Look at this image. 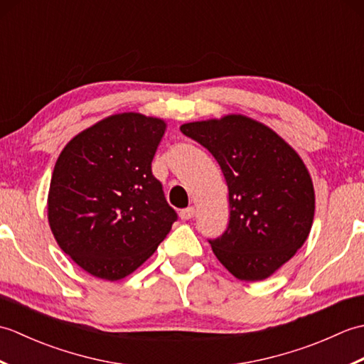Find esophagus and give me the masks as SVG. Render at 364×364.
<instances>
[{"label":"esophagus","instance_id":"esophagus-1","mask_svg":"<svg viewBox=\"0 0 364 364\" xmlns=\"http://www.w3.org/2000/svg\"><path fill=\"white\" fill-rule=\"evenodd\" d=\"M194 215H196V208H186V210H181L180 211V218L183 219V220H189V219H194Z\"/></svg>","mask_w":364,"mask_h":364}]
</instances>
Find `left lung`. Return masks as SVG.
Masks as SVG:
<instances>
[{
    "label": "left lung",
    "instance_id": "1",
    "mask_svg": "<svg viewBox=\"0 0 364 364\" xmlns=\"http://www.w3.org/2000/svg\"><path fill=\"white\" fill-rule=\"evenodd\" d=\"M180 129L210 150L228 186L230 223L210 241L214 255L237 280H266L311 231L316 197L304 159L272 128L244 114Z\"/></svg>",
    "mask_w": 364,
    "mask_h": 364
}]
</instances>
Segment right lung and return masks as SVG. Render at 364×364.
Listing matches in <instances>:
<instances>
[{"label": "right lung", "mask_w": 364, "mask_h": 364, "mask_svg": "<svg viewBox=\"0 0 364 364\" xmlns=\"http://www.w3.org/2000/svg\"><path fill=\"white\" fill-rule=\"evenodd\" d=\"M167 123L120 112L82 129L60 151L46 210L58 245L87 274L117 282L149 259L175 211L151 173Z\"/></svg>", "instance_id": "1"}]
</instances>
